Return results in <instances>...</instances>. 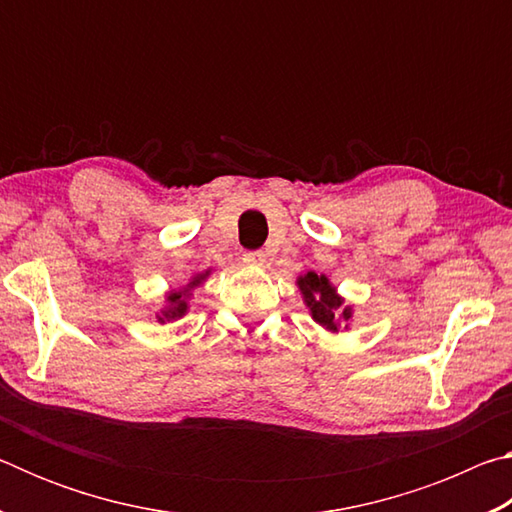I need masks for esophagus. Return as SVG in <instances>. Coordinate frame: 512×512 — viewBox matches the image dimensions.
<instances>
[{"mask_svg":"<svg viewBox=\"0 0 512 512\" xmlns=\"http://www.w3.org/2000/svg\"><path fill=\"white\" fill-rule=\"evenodd\" d=\"M241 259H244V264L248 266H262L266 262V253L264 250H248Z\"/></svg>","mask_w":512,"mask_h":512,"instance_id":"obj_1","label":"esophagus"}]
</instances>
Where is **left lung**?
Returning <instances> with one entry per match:
<instances>
[{
	"label": "left lung",
	"instance_id": "obj_1",
	"mask_svg": "<svg viewBox=\"0 0 512 512\" xmlns=\"http://www.w3.org/2000/svg\"><path fill=\"white\" fill-rule=\"evenodd\" d=\"M298 287L305 296V302L311 309V316L316 318V323L323 325L325 329H332L336 332L339 329V307H341V298L334 293V287L327 282L325 275H316V273H307L305 277H300ZM343 320L350 318V309H343Z\"/></svg>",
	"mask_w": 512,
	"mask_h": 512
}]
</instances>
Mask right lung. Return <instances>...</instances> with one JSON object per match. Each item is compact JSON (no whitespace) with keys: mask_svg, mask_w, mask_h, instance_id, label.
<instances>
[{"mask_svg":"<svg viewBox=\"0 0 512 512\" xmlns=\"http://www.w3.org/2000/svg\"><path fill=\"white\" fill-rule=\"evenodd\" d=\"M201 282V277H196L194 282H189L187 287H196V284ZM183 296H185V291H176V293H171L169 296V302H171V309L167 311V318H176V316H183L185 314V309H187V302L183 300Z\"/></svg>","mask_w":512,"mask_h":512,"instance_id":"1","label":"right lung"}]
</instances>
